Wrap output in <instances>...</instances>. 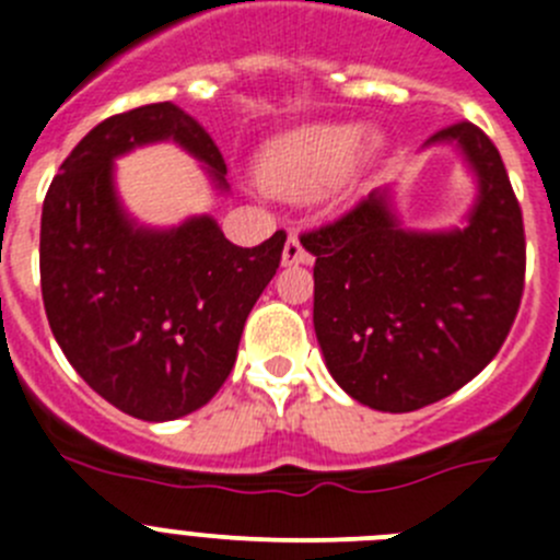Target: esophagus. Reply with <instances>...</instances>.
Masks as SVG:
<instances>
[{
  "label": "esophagus",
  "mask_w": 560,
  "mask_h": 560,
  "mask_svg": "<svg viewBox=\"0 0 560 560\" xmlns=\"http://www.w3.org/2000/svg\"><path fill=\"white\" fill-rule=\"evenodd\" d=\"M283 264L294 266V264H311V253L302 247V242L296 236H289L283 247Z\"/></svg>",
  "instance_id": "34e87169"
}]
</instances>
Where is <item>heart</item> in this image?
Here are the masks:
<instances>
[{"instance_id": "b5f03b06", "label": "heart", "mask_w": 560, "mask_h": 560, "mask_svg": "<svg viewBox=\"0 0 560 560\" xmlns=\"http://www.w3.org/2000/svg\"><path fill=\"white\" fill-rule=\"evenodd\" d=\"M360 135L363 131L354 124H318L291 131L260 156V184L285 200H311L382 151L380 135H365L363 140Z\"/></svg>"}]
</instances>
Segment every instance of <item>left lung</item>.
Instances as JSON below:
<instances>
[{
	"label": "left lung",
	"instance_id": "obj_1",
	"mask_svg": "<svg viewBox=\"0 0 560 560\" xmlns=\"http://www.w3.org/2000/svg\"><path fill=\"white\" fill-rule=\"evenodd\" d=\"M478 175L467 228L415 233L387 191L302 233L316 255L313 327L332 380L380 412H412L481 374L525 289L523 209L494 142L476 124L440 129Z\"/></svg>",
	"mask_w": 560,
	"mask_h": 560
}]
</instances>
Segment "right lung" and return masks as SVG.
Listing matches in <instances>:
<instances>
[{
	"mask_svg": "<svg viewBox=\"0 0 560 560\" xmlns=\"http://www.w3.org/2000/svg\"><path fill=\"white\" fill-rule=\"evenodd\" d=\"M159 140L209 164L225 189L214 140L162 101L101 120L60 164L40 217V291L62 354L112 407L156 423L195 412L225 385L285 244L277 231L236 247L211 217L137 228L117 203L112 159Z\"/></svg>",
	"mask_w": 560,
	"mask_h": 560,
	"instance_id": "1",
	"label": "right lung"
}]
</instances>
